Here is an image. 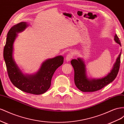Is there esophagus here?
<instances>
[{
  "mask_svg": "<svg viewBox=\"0 0 124 124\" xmlns=\"http://www.w3.org/2000/svg\"><path fill=\"white\" fill-rule=\"evenodd\" d=\"M74 54L73 53H69L68 54H67V55L66 56L65 59L66 60V61H70L71 59L73 58Z\"/></svg>",
  "mask_w": 124,
  "mask_h": 124,
  "instance_id": "obj_1",
  "label": "esophagus"
}]
</instances>
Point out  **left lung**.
<instances>
[{
  "label": "left lung",
  "instance_id": "8db88e82",
  "mask_svg": "<svg viewBox=\"0 0 124 124\" xmlns=\"http://www.w3.org/2000/svg\"><path fill=\"white\" fill-rule=\"evenodd\" d=\"M116 43L121 45L117 35L114 36ZM122 52L119 54L112 70L107 76L99 79H89L87 76L86 65L83 59L77 58L70 61L74 70V82L77 88L83 92H93L100 90L107 85L112 82L117 75L119 71Z\"/></svg>",
  "mask_w": 124,
  "mask_h": 124
}]
</instances>
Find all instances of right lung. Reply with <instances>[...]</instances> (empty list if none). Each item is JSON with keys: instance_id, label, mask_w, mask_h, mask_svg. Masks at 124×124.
<instances>
[{"instance_id": "obj_1", "label": "right lung", "mask_w": 124, "mask_h": 124, "mask_svg": "<svg viewBox=\"0 0 124 124\" xmlns=\"http://www.w3.org/2000/svg\"><path fill=\"white\" fill-rule=\"evenodd\" d=\"M28 25L26 22H21L10 29L3 49V58L9 77L14 86L27 93L41 94L49 89L52 76L55 70L63 64L64 58L59 55L46 60L36 73L33 75L24 74L13 59V44L17 33L23 31Z\"/></svg>"}]
</instances>
